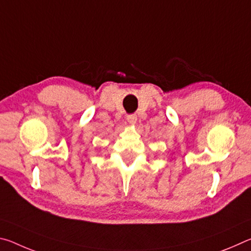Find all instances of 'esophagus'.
I'll use <instances>...</instances> for the list:
<instances>
[{
  "mask_svg": "<svg viewBox=\"0 0 251 251\" xmlns=\"http://www.w3.org/2000/svg\"><path fill=\"white\" fill-rule=\"evenodd\" d=\"M127 122H128L130 125H135L136 122H137V116L134 115V114L128 115V116H127Z\"/></svg>",
  "mask_w": 251,
  "mask_h": 251,
  "instance_id": "1",
  "label": "esophagus"
}]
</instances>
